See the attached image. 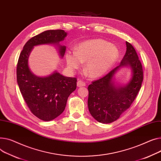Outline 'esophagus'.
Listing matches in <instances>:
<instances>
[{"mask_svg": "<svg viewBox=\"0 0 161 161\" xmlns=\"http://www.w3.org/2000/svg\"><path fill=\"white\" fill-rule=\"evenodd\" d=\"M86 85V83H85V82L82 81L81 80H78V82H77V86L78 87H84Z\"/></svg>", "mask_w": 161, "mask_h": 161, "instance_id": "esophagus-1", "label": "esophagus"}]
</instances>
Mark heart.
I'll return each mask as SVG.
<instances>
[{"instance_id":"heart-1","label":"heart","mask_w":161,"mask_h":161,"mask_svg":"<svg viewBox=\"0 0 161 161\" xmlns=\"http://www.w3.org/2000/svg\"><path fill=\"white\" fill-rule=\"evenodd\" d=\"M118 48L102 39H93L80 43L76 50H69L65 58L71 70L80 69L87 62L85 70L91 78H98L109 71L119 58Z\"/></svg>"}]
</instances>
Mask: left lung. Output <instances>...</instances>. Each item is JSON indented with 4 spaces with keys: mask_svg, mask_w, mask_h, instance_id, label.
<instances>
[{
    "mask_svg": "<svg viewBox=\"0 0 161 161\" xmlns=\"http://www.w3.org/2000/svg\"><path fill=\"white\" fill-rule=\"evenodd\" d=\"M125 44V54L120 65L88 87L89 111L95 120L102 124H109L119 119L130 108L141 88V63L132 45L127 41ZM124 67L131 69V78L126 84L120 85L114 81L115 74Z\"/></svg>",
    "mask_w": 161,
    "mask_h": 161,
    "instance_id": "8db88e82",
    "label": "left lung"
}]
</instances>
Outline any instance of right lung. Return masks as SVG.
<instances>
[{
	"label": "right lung",
	"mask_w": 161,
	"mask_h": 161,
	"mask_svg": "<svg viewBox=\"0 0 161 161\" xmlns=\"http://www.w3.org/2000/svg\"><path fill=\"white\" fill-rule=\"evenodd\" d=\"M67 36L63 30L42 32L26 42L19 58L17 80L20 91L31 112L44 121L55 119L65 110L69 96L76 89L77 80L64 76L57 70L47 76H37L30 69L29 56L34 47L52 45L56 46L63 58L66 47L59 42Z\"/></svg>",
	"instance_id": "1"
}]
</instances>
